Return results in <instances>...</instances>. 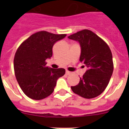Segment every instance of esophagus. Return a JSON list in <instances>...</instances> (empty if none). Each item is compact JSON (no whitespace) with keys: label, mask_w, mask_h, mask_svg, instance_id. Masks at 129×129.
<instances>
[{"label":"esophagus","mask_w":129,"mask_h":129,"mask_svg":"<svg viewBox=\"0 0 129 129\" xmlns=\"http://www.w3.org/2000/svg\"><path fill=\"white\" fill-rule=\"evenodd\" d=\"M70 72H69L68 71V70H67V71H66V74L67 75H69V74H70Z\"/></svg>","instance_id":"obj_1"}]
</instances>
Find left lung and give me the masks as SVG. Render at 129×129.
Wrapping results in <instances>:
<instances>
[{"label": "left lung", "mask_w": 129, "mask_h": 129, "mask_svg": "<svg viewBox=\"0 0 129 129\" xmlns=\"http://www.w3.org/2000/svg\"><path fill=\"white\" fill-rule=\"evenodd\" d=\"M68 37L80 43L79 61L88 68L78 85L71 86L72 90L86 99L98 96L109 85L113 73L112 54L109 45L89 29H83Z\"/></svg>", "instance_id": "obj_1"}]
</instances>
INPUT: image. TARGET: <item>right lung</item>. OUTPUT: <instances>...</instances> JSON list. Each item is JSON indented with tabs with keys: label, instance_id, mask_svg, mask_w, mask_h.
<instances>
[{
	"label": "right lung",
	"instance_id": "1",
	"mask_svg": "<svg viewBox=\"0 0 129 129\" xmlns=\"http://www.w3.org/2000/svg\"><path fill=\"white\" fill-rule=\"evenodd\" d=\"M67 34H54L41 31L21 43L15 54V75L20 88L28 98L35 100L52 94L57 79L65 74L64 68H48L46 59L52 56V48Z\"/></svg>",
	"mask_w": 129,
	"mask_h": 129
}]
</instances>
